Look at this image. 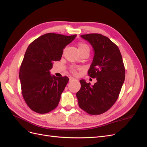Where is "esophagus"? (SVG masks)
<instances>
[{
	"mask_svg": "<svg viewBox=\"0 0 147 147\" xmlns=\"http://www.w3.org/2000/svg\"><path fill=\"white\" fill-rule=\"evenodd\" d=\"M75 78H74V77H69V81L70 82H72V81H74V80H75Z\"/></svg>",
	"mask_w": 147,
	"mask_h": 147,
	"instance_id": "34e87169",
	"label": "esophagus"
}]
</instances>
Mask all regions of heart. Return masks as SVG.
Returning a JSON list of instances; mask_svg holds the SVG:
<instances>
[{"label":"heart","instance_id":"b5f03b06","mask_svg":"<svg viewBox=\"0 0 147 147\" xmlns=\"http://www.w3.org/2000/svg\"><path fill=\"white\" fill-rule=\"evenodd\" d=\"M85 48H89V47H88L87 45H86V44H84V43H79V45H78V50H83V49H85ZM77 70H78V69H73V72L74 73H75V72H76Z\"/></svg>","mask_w":147,"mask_h":147}]
</instances>
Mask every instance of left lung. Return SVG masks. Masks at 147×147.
<instances>
[{"label":"left lung","mask_w":147,"mask_h":147,"mask_svg":"<svg viewBox=\"0 0 147 147\" xmlns=\"http://www.w3.org/2000/svg\"><path fill=\"white\" fill-rule=\"evenodd\" d=\"M90 43L94 57L88 75L96 78L91 85L80 80L81 88L76 94L78 105L90 115H99L107 111L117 100L125 78V69L118 47L99 34L82 35Z\"/></svg>","instance_id":"obj_1"}]
</instances>
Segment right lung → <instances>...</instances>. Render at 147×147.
Instances as JSON below:
<instances>
[{
	"label": "right lung",
	"instance_id": "right-lung-1",
	"mask_svg": "<svg viewBox=\"0 0 147 147\" xmlns=\"http://www.w3.org/2000/svg\"><path fill=\"white\" fill-rule=\"evenodd\" d=\"M76 36L48 33L29 45L19 77L23 98L34 112L47 113L58 105L69 79L67 77H56L51 75L50 70L54 62L61 59L65 47Z\"/></svg>",
	"mask_w": 147,
	"mask_h": 147
}]
</instances>
